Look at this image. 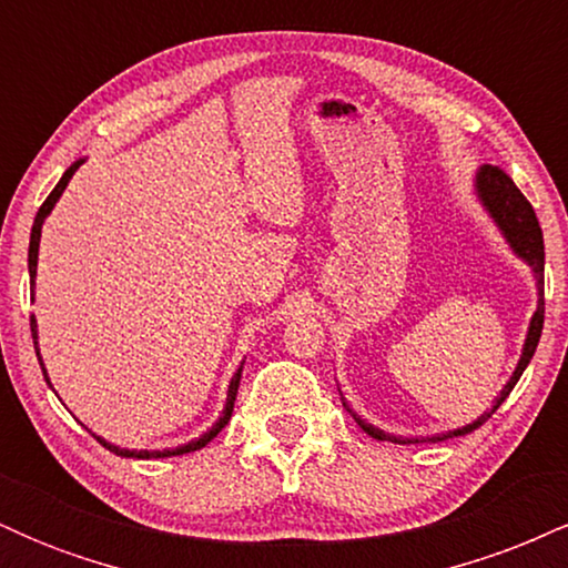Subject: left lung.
<instances>
[{
  "instance_id": "left-lung-1",
  "label": "left lung",
  "mask_w": 568,
  "mask_h": 568,
  "mask_svg": "<svg viewBox=\"0 0 568 568\" xmlns=\"http://www.w3.org/2000/svg\"><path fill=\"white\" fill-rule=\"evenodd\" d=\"M478 194H480V200H484V205L488 207V213H491L494 221H497V224H499V230L505 232L507 243L513 245V251L518 253V256L531 266L534 275H537L539 302H537V312H534V317H531L529 336H526L524 355H520L518 368H515V374L510 376V382L505 384V389H501L497 400H494V406L488 408L484 416H478V422H473V425H467V427H462V429H454V433L435 435V438H429L433 443L435 440L456 438V435H467V433H473V429H478L480 425H486V422L491 419L494 410H497L501 403H505V397L513 393V387H515V384H518L520 374H524L526 366H529V361L534 357V349H537L539 336H542V323H545V243H542V226H539L537 213H534L531 202L524 197V192H520V189L513 184L510 175L501 171L499 165H484V168H480V173H478ZM344 406H347V403H344ZM349 414H352V410H349ZM352 416H355V414H352ZM355 422L363 427V433H368L371 438H376V440L419 443V440L393 438V435H387V433H382V429L366 425V422H363L361 416H355Z\"/></svg>"
}]
</instances>
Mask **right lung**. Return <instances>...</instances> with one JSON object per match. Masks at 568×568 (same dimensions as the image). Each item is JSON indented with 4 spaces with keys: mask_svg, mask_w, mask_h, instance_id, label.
<instances>
[{
    "mask_svg": "<svg viewBox=\"0 0 568 568\" xmlns=\"http://www.w3.org/2000/svg\"><path fill=\"white\" fill-rule=\"evenodd\" d=\"M80 165H82V162H74V165H71L69 171L61 175V181H58L53 192L48 194V200H44L42 207H39V211H37L34 226H31V243H29V275H31V280H34V275H37V253H39V234H42V221L48 219L50 211H53V205L58 202V197H61L63 189H67V184H69V179H71V175H74V171H77V168H80ZM31 336L37 338V321H34V315H31ZM34 347H37V342H34ZM37 357H39V347H37ZM39 366H42V363H39ZM240 371H243V368H237V374H234L232 382H230V395H226V408H224V414H221V419H219L216 425H213L211 429H207V433L202 435V438L186 443V446H179V448H165V452H128V448L112 446V443H106L103 438H98V443H101V446H106L109 452H114L116 456H133V459H162V456H179V454L197 452V448L207 446V443L216 438L221 429H224L226 422H230L232 408H234V397H237V387H240ZM42 374H44V366H42ZM44 379H48V376H44ZM48 384H50V382H48Z\"/></svg>",
    "mask_w": 568,
    "mask_h": 568,
    "instance_id": "obj_1",
    "label": "right lung"
}]
</instances>
